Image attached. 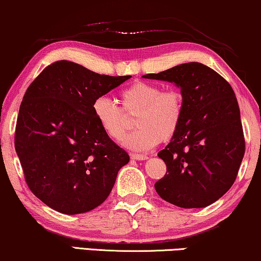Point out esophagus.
<instances>
[{
    "label": "esophagus",
    "instance_id": "1",
    "mask_svg": "<svg viewBox=\"0 0 261 261\" xmlns=\"http://www.w3.org/2000/svg\"><path fill=\"white\" fill-rule=\"evenodd\" d=\"M131 159L136 160V161H145L148 159L146 155H139V153H131Z\"/></svg>",
    "mask_w": 261,
    "mask_h": 261
}]
</instances>
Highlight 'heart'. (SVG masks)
<instances>
[{"mask_svg":"<svg viewBox=\"0 0 261 261\" xmlns=\"http://www.w3.org/2000/svg\"><path fill=\"white\" fill-rule=\"evenodd\" d=\"M122 109L106 97L92 104V112L101 130L119 141L127 129L128 116H136L137 130L123 139V144L135 151H146L170 141L177 134L183 117V98L177 90L162 91L157 84L135 82L119 93Z\"/></svg>","mask_w":261,"mask_h":261,"instance_id":"1","label":"heart"}]
</instances>
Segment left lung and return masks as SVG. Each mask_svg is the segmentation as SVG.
Wrapping results in <instances>:
<instances>
[{"label": "left lung", "mask_w": 261, "mask_h": 261, "mask_svg": "<svg viewBox=\"0 0 261 261\" xmlns=\"http://www.w3.org/2000/svg\"><path fill=\"white\" fill-rule=\"evenodd\" d=\"M143 78L174 83L183 98L177 134L159 152L167 172L155 183L157 194L181 208L214 203L233 186L245 155L240 110L232 86L200 62Z\"/></svg>", "instance_id": "1"}]
</instances>
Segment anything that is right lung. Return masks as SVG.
Here are the masks:
<instances>
[{"instance_id":"right-lung-1","label":"right lung","mask_w":261,"mask_h":261,"mask_svg":"<svg viewBox=\"0 0 261 261\" xmlns=\"http://www.w3.org/2000/svg\"><path fill=\"white\" fill-rule=\"evenodd\" d=\"M131 75L111 76L60 60L25 91L15 129V150L34 195L54 211L86 213L108 199L130 157L101 130L95 99Z\"/></svg>"}]
</instances>
